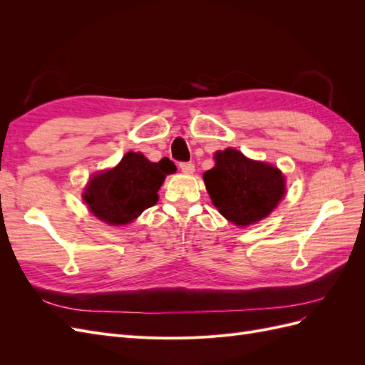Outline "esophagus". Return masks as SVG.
Instances as JSON below:
<instances>
[{"label": "esophagus", "instance_id": "obj_1", "mask_svg": "<svg viewBox=\"0 0 365 365\" xmlns=\"http://www.w3.org/2000/svg\"><path fill=\"white\" fill-rule=\"evenodd\" d=\"M180 169L184 172V173H193L195 172V164L192 161H185V163H181L180 164Z\"/></svg>", "mask_w": 365, "mask_h": 365}]
</instances>
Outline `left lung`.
Returning a JSON list of instances; mask_svg holds the SVG:
<instances>
[{"label":"left lung","mask_w":365,"mask_h":365,"mask_svg":"<svg viewBox=\"0 0 365 365\" xmlns=\"http://www.w3.org/2000/svg\"><path fill=\"white\" fill-rule=\"evenodd\" d=\"M216 165L204 173L207 192L219 213L245 227L267 217L284 196V178L271 164L248 160L225 149L215 153Z\"/></svg>","instance_id":"1"}]
</instances>
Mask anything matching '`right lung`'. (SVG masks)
<instances>
[{
	"label": "right lung",
	"mask_w": 365,
	"mask_h": 365,
	"mask_svg": "<svg viewBox=\"0 0 365 365\" xmlns=\"http://www.w3.org/2000/svg\"><path fill=\"white\" fill-rule=\"evenodd\" d=\"M176 170L169 158L150 163L145 155L128 152L115 169L94 175L83 200L91 213L111 225L129 224L158 201L157 192L165 175Z\"/></svg>",
	"instance_id": "obj_1"
}]
</instances>
